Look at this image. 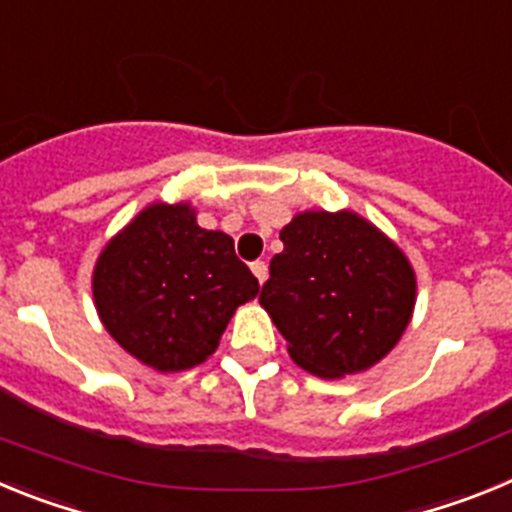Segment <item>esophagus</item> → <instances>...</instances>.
Segmentation results:
<instances>
[{
    "mask_svg": "<svg viewBox=\"0 0 512 512\" xmlns=\"http://www.w3.org/2000/svg\"><path fill=\"white\" fill-rule=\"evenodd\" d=\"M251 271H253V277L259 279V284H264L266 277H269V266H266L264 261H253Z\"/></svg>",
    "mask_w": 512,
    "mask_h": 512,
    "instance_id": "obj_1",
    "label": "esophagus"
}]
</instances>
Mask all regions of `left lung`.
I'll list each match as a JSON object with an SVG mask.
<instances>
[{"label":"left lung","instance_id":"obj_1","mask_svg":"<svg viewBox=\"0 0 512 512\" xmlns=\"http://www.w3.org/2000/svg\"><path fill=\"white\" fill-rule=\"evenodd\" d=\"M259 302L297 366L323 379L390 354L415 310V271L392 238L351 210H305L279 233Z\"/></svg>","mask_w":512,"mask_h":512}]
</instances>
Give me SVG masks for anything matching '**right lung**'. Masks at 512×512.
<instances>
[{"mask_svg": "<svg viewBox=\"0 0 512 512\" xmlns=\"http://www.w3.org/2000/svg\"><path fill=\"white\" fill-rule=\"evenodd\" d=\"M92 295L107 333L140 364L169 374L215 354L259 282L233 238L200 228L189 202H153L102 248Z\"/></svg>", "mask_w": 512, "mask_h": 512, "instance_id": "add662e5", "label": "right lung"}]
</instances>
